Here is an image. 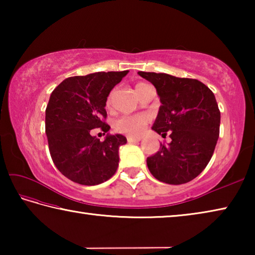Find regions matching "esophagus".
<instances>
[{"label": "esophagus", "instance_id": "esophagus-1", "mask_svg": "<svg viewBox=\"0 0 255 255\" xmlns=\"http://www.w3.org/2000/svg\"><path fill=\"white\" fill-rule=\"evenodd\" d=\"M127 140H128V143H136V141H139L140 140V138H138V137H127Z\"/></svg>", "mask_w": 255, "mask_h": 255}]
</instances>
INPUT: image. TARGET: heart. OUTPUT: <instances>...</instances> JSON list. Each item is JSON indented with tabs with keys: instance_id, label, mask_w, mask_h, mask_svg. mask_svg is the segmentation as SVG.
Returning <instances> with one entry per match:
<instances>
[{
	"instance_id": "1",
	"label": "heart",
	"mask_w": 255,
	"mask_h": 255,
	"mask_svg": "<svg viewBox=\"0 0 255 255\" xmlns=\"http://www.w3.org/2000/svg\"><path fill=\"white\" fill-rule=\"evenodd\" d=\"M147 85L146 83H138L136 84L135 89L138 94L139 90L143 86ZM111 103V96L108 98V106ZM148 123V117L146 115H132V116H123V117L118 118L114 124V127L116 130L120 133H125V135L138 137L141 135L144 131L146 125Z\"/></svg>"
}]
</instances>
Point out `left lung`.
I'll list each match as a JSON object with an SVG mask.
<instances>
[{"label":"left lung","mask_w":255,"mask_h":255,"mask_svg":"<svg viewBox=\"0 0 255 255\" xmlns=\"http://www.w3.org/2000/svg\"><path fill=\"white\" fill-rule=\"evenodd\" d=\"M138 74L155 86L162 103L152 129L163 137L169 131L171 138L147 157L148 170L162 182L187 183L205 170L217 144L221 111L214 93L195 79L153 72Z\"/></svg>","instance_id":"1"}]
</instances>
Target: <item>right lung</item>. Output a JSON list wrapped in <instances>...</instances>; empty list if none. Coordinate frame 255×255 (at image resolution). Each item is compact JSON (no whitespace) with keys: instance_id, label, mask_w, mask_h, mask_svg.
I'll return each instance as SVG.
<instances>
[{"instance_id":"right-lung-1","label":"right lung","mask_w":255,"mask_h":255,"mask_svg":"<svg viewBox=\"0 0 255 255\" xmlns=\"http://www.w3.org/2000/svg\"><path fill=\"white\" fill-rule=\"evenodd\" d=\"M128 71L97 72L64 80L50 94L46 108V135L58 171L73 182L96 185L109 180L119 163V147L127 143L119 133L100 141L91 129L109 131L107 98Z\"/></svg>"}]
</instances>
